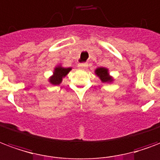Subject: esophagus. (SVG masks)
Returning <instances> with one entry per match:
<instances>
[{
	"label": "esophagus",
	"mask_w": 160,
	"mask_h": 160,
	"mask_svg": "<svg viewBox=\"0 0 160 160\" xmlns=\"http://www.w3.org/2000/svg\"><path fill=\"white\" fill-rule=\"evenodd\" d=\"M87 66H88V64H87L86 62H81V63H79V64H78V67L80 68H81V69H85V68H87Z\"/></svg>",
	"instance_id": "esophagus-1"
}]
</instances>
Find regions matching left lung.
I'll return each mask as SVG.
<instances>
[{
    "instance_id": "left-lung-1",
    "label": "left lung",
    "mask_w": 160,
    "mask_h": 160,
    "mask_svg": "<svg viewBox=\"0 0 160 160\" xmlns=\"http://www.w3.org/2000/svg\"><path fill=\"white\" fill-rule=\"evenodd\" d=\"M96 74L100 77V79H101L102 82H108V81H111V80H112V78L110 76H108L107 68H98V69L96 70Z\"/></svg>"
}]
</instances>
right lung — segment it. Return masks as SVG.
Instances as JSON below:
<instances>
[{
  "label": "right lung",
  "instance_id": "1",
  "mask_svg": "<svg viewBox=\"0 0 160 160\" xmlns=\"http://www.w3.org/2000/svg\"><path fill=\"white\" fill-rule=\"evenodd\" d=\"M70 70V68H62V67H58V68H55L54 75L50 79V82L53 85H59L62 81V77H64Z\"/></svg>",
  "mask_w": 160,
  "mask_h": 160
}]
</instances>
